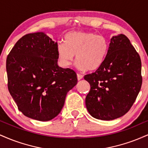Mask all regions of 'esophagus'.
I'll return each instance as SVG.
<instances>
[{"instance_id": "1", "label": "esophagus", "mask_w": 148, "mask_h": 148, "mask_svg": "<svg viewBox=\"0 0 148 148\" xmlns=\"http://www.w3.org/2000/svg\"><path fill=\"white\" fill-rule=\"evenodd\" d=\"M77 79L78 80H81L83 79V75H81V74H77Z\"/></svg>"}]
</instances>
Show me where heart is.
<instances>
[{
	"label": "heart",
	"instance_id": "heart-1",
	"mask_svg": "<svg viewBox=\"0 0 148 148\" xmlns=\"http://www.w3.org/2000/svg\"><path fill=\"white\" fill-rule=\"evenodd\" d=\"M109 49L108 40L92 32L72 31L64 36V44L57 47L61 65L68 67L76 58V67L81 71H94L103 63Z\"/></svg>",
	"mask_w": 148,
	"mask_h": 148
}]
</instances>
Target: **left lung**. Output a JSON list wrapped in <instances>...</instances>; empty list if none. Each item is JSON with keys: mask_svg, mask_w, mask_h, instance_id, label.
I'll list each match as a JSON object with an SVG mask.
<instances>
[{"mask_svg": "<svg viewBox=\"0 0 148 148\" xmlns=\"http://www.w3.org/2000/svg\"><path fill=\"white\" fill-rule=\"evenodd\" d=\"M84 79L90 85L86 97L90 114L102 120L120 118L130 111L141 88L140 56L127 36H113L102 65Z\"/></svg>", "mask_w": 148, "mask_h": 148, "instance_id": "left-lung-1", "label": "left lung"}]
</instances>
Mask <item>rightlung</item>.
Returning <instances> with one entry per match:
<instances>
[{
  "label": "right lung",
  "mask_w": 148,
  "mask_h": 148,
  "mask_svg": "<svg viewBox=\"0 0 148 148\" xmlns=\"http://www.w3.org/2000/svg\"><path fill=\"white\" fill-rule=\"evenodd\" d=\"M57 47L42 32L27 34L7 58L10 95L23 115L39 121L56 117L67 93L77 84L74 70L58 65Z\"/></svg>",
  "instance_id": "add662e5"
}]
</instances>
